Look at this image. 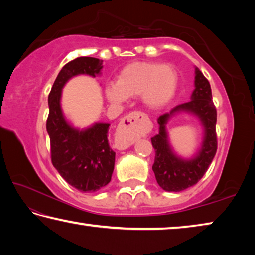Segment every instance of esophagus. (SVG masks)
I'll return each instance as SVG.
<instances>
[{"mask_svg":"<svg viewBox=\"0 0 255 255\" xmlns=\"http://www.w3.org/2000/svg\"><path fill=\"white\" fill-rule=\"evenodd\" d=\"M146 119L147 116L143 112L132 111L120 120L115 133V141L118 148L126 149L135 143L141 131V125Z\"/></svg>","mask_w":255,"mask_h":255,"instance_id":"1","label":"esophagus"}]
</instances>
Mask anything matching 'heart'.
<instances>
[{
    "instance_id": "heart-1",
    "label": "heart",
    "mask_w": 255,
    "mask_h": 255,
    "mask_svg": "<svg viewBox=\"0 0 255 255\" xmlns=\"http://www.w3.org/2000/svg\"><path fill=\"white\" fill-rule=\"evenodd\" d=\"M179 85V74L169 64L133 62L123 67L117 82L105 88L107 100L119 105L128 98L140 96L150 110H159L173 100Z\"/></svg>"
}]
</instances>
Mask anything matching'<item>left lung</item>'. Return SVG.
Wrapping results in <instances>:
<instances>
[{
    "label": "left lung",
    "mask_w": 255,
    "mask_h": 255,
    "mask_svg": "<svg viewBox=\"0 0 255 255\" xmlns=\"http://www.w3.org/2000/svg\"><path fill=\"white\" fill-rule=\"evenodd\" d=\"M178 113H189L202 125L203 140L191 158H182L171 147L166 125ZM217 112L213 103L208 80L195 66V90L189 102L176 106L158 118L159 132L152 138L155 149L153 171L159 187L169 192H179L195 185L206 171L217 150L216 138Z\"/></svg>",
    "instance_id": "obj_1"
}]
</instances>
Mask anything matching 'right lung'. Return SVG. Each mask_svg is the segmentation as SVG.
<instances>
[{
	"label": "right lung",
	"instance_id": "right-lung-1",
	"mask_svg": "<svg viewBox=\"0 0 255 255\" xmlns=\"http://www.w3.org/2000/svg\"><path fill=\"white\" fill-rule=\"evenodd\" d=\"M103 60L79 57L58 73L48 96L49 115L46 128L50 139L51 162L62 178L81 192H96L110 182L116 153L108 140L109 123L75 127L62 108V92L73 77L101 75Z\"/></svg>",
	"mask_w": 255,
	"mask_h": 255
}]
</instances>
